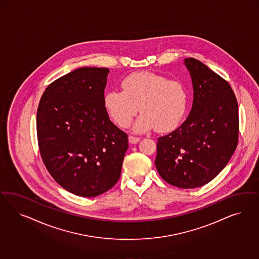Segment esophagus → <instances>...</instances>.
I'll use <instances>...</instances> for the list:
<instances>
[{
    "label": "esophagus",
    "mask_w": 259,
    "mask_h": 259,
    "mask_svg": "<svg viewBox=\"0 0 259 259\" xmlns=\"http://www.w3.org/2000/svg\"><path fill=\"white\" fill-rule=\"evenodd\" d=\"M128 140H129L130 143L135 144V143H138L139 141H141V138H139V137H134V136H129Z\"/></svg>",
    "instance_id": "34e87169"
}]
</instances>
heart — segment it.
I'll list each match as a JSON object with an SVG mask.
<instances>
[{"label": "heart", "instance_id": "heart-1", "mask_svg": "<svg viewBox=\"0 0 259 259\" xmlns=\"http://www.w3.org/2000/svg\"><path fill=\"white\" fill-rule=\"evenodd\" d=\"M122 91H109L104 106L111 118L120 127L130 125L140 109V118L134 124L136 132L155 128L158 133L175 130L187 111L188 94L183 83L151 72L130 74L121 81Z\"/></svg>", "mask_w": 259, "mask_h": 259}]
</instances>
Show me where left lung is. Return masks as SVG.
Listing matches in <instances>:
<instances>
[{
  "mask_svg": "<svg viewBox=\"0 0 259 259\" xmlns=\"http://www.w3.org/2000/svg\"><path fill=\"white\" fill-rule=\"evenodd\" d=\"M194 101L186 120L157 139V172L179 188L201 187L227 165L238 141L239 118L235 93L227 80L194 58L184 60Z\"/></svg>",
  "mask_w": 259,
  "mask_h": 259,
  "instance_id": "left-lung-1",
  "label": "left lung"
}]
</instances>
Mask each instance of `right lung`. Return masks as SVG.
I'll list each match as a JSON object with an SVG mask.
<instances>
[{"label": "right lung", "mask_w": 259, "mask_h": 259, "mask_svg": "<svg viewBox=\"0 0 259 259\" xmlns=\"http://www.w3.org/2000/svg\"><path fill=\"white\" fill-rule=\"evenodd\" d=\"M108 68L81 67L54 80L37 111L39 154L63 189L94 197L119 180L127 134L110 120L104 106Z\"/></svg>", "instance_id": "1"}]
</instances>
